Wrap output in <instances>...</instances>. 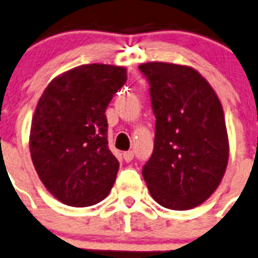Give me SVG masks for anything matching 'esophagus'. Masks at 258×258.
Wrapping results in <instances>:
<instances>
[{"instance_id": "34e87169", "label": "esophagus", "mask_w": 258, "mask_h": 258, "mask_svg": "<svg viewBox=\"0 0 258 258\" xmlns=\"http://www.w3.org/2000/svg\"><path fill=\"white\" fill-rule=\"evenodd\" d=\"M123 159H124L125 162H130L134 160V152L133 151H127V152L123 153Z\"/></svg>"}]
</instances>
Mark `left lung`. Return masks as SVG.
<instances>
[{"label":"left lung","instance_id":"left-lung-1","mask_svg":"<svg viewBox=\"0 0 258 258\" xmlns=\"http://www.w3.org/2000/svg\"><path fill=\"white\" fill-rule=\"evenodd\" d=\"M139 69L156 118L155 147L143 166L149 192L166 209L199 206L219 186L228 162L222 103L191 67L153 61Z\"/></svg>","mask_w":258,"mask_h":258}]
</instances>
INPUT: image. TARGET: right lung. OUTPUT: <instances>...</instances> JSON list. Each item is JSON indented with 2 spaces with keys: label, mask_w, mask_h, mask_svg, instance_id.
Instances as JSON below:
<instances>
[{
  "label": "right lung",
  "mask_w": 258,
  "mask_h": 258,
  "mask_svg": "<svg viewBox=\"0 0 258 258\" xmlns=\"http://www.w3.org/2000/svg\"><path fill=\"white\" fill-rule=\"evenodd\" d=\"M125 81L123 67L86 64L52 80L39 99L30 133L32 164L64 205L93 206L115 182L119 162L107 146L105 111Z\"/></svg>",
  "instance_id": "right-lung-1"
}]
</instances>
